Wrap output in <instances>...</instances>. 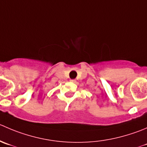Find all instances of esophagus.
<instances>
[{"label":"esophagus","mask_w":147,"mask_h":147,"mask_svg":"<svg viewBox=\"0 0 147 147\" xmlns=\"http://www.w3.org/2000/svg\"><path fill=\"white\" fill-rule=\"evenodd\" d=\"M70 81L72 82H76V80H70Z\"/></svg>","instance_id":"34e87169"}]
</instances>
